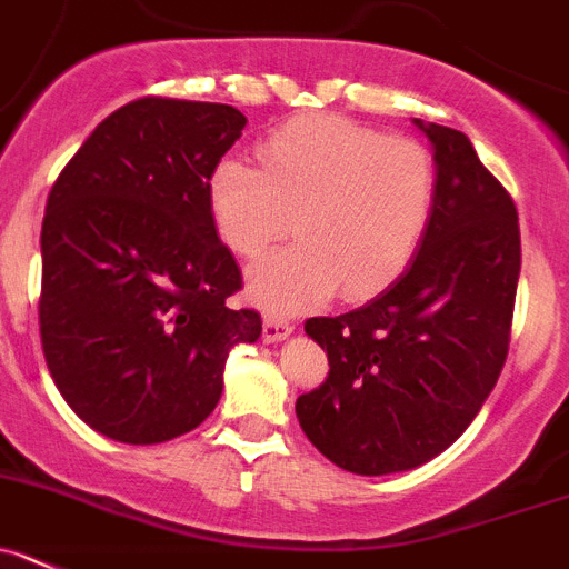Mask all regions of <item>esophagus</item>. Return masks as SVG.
Segmentation results:
<instances>
[{
	"instance_id": "34e87169",
	"label": "esophagus",
	"mask_w": 569,
	"mask_h": 569,
	"mask_svg": "<svg viewBox=\"0 0 569 569\" xmlns=\"http://www.w3.org/2000/svg\"><path fill=\"white\" fill-rule=\"evenodd\" d=\"M291 331H295L291 322L280 320V317H263V342H280V339L289 337Z\"/></svg>"
}]
</instances>
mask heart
Returning <instances> with one entry per match:
<instances>
[{
	"mask_svg": "<svg viewBox=\"0 0 569 569\" xmlns=\"http://www.w3.org/2000/svg\"><path fill=\"white\" fill-rule=\"evenodd\" d=\"M207 212L232 254L254 260L289 232L297 247L249 274L269 311H306L333 291L350 300L390 286L412 263L438 201V168L423 142L385 137L339 117H300L258 148L212 164Z\"/></svg>",
	"mask_w": 569,
	"mask_h": 569,
	"instance_id": "b5f03b06",
	"label": "heart"
}]
</instances>
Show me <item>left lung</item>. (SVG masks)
I'll return each mask as SVG.
<instances>
[{"label": "left lung", "instance_id": "8db88e82", "mask_svg": "<svg viewBox=\"0 0 569 569\" xmlns=\"http://www.w3.org/2000/svg\"><path fill=\"white\" fill-rule=\"evenodd\" d=\"M416 126L438 168L421 249L370 302L306 320L331 370L297 398V421L331 463L365 477L427 463L475 421L506 365L522 267L517 207L469 137Z\"/></svg>", "mask_w": 569, "mask_h": 569}]
</instances>
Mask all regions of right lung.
I'll return each mask as SVG.
<instances>
[{"label": "right lung", "instance_id": "right-lung-1", "mask_svg": "<svg viewBox=\"0 0 569 569\" xmlns=\"http://www.w3.org/2000/svg\"><path fill=\"white\" fill-rule=\"evenodd\" d=\"M247 117L224 103L140 98L67 162L41 224V348L76 416L120 443L199 427L260 315L227 306L241 269L204 184Z\"/></svg>", "mask_w": 569, "mask_h": 569}]
</instances>
